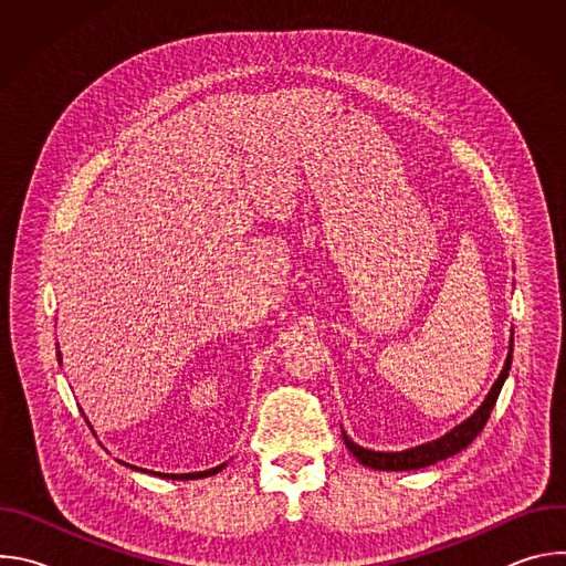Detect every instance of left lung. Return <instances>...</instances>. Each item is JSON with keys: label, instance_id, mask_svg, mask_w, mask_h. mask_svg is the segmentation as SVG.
Listing matches in <instances>:
<instances>
[{"label": "left lung", "instance_id": "left-lung-1", "mask_svg": "<svg viewBox=\"0 0 566 566\" xmlns=\"http://www.w3.org/2000/svg\"><path fill=\"white\" fill-rule=\"evenodd\" d=\"M511 363H513V334H511V345H509V356H506L504 369L500 371V378L491 387L489 396L483 398V402L474 410V415H470L463 423H459L457 428H452L443 437H439L434 441H428V443H421L417 448L400 450V452H380V450H369V448H363V446L354 443L347 437V432H343L345 446L349 448V452L363 465L374 468V470H394V472H398V470H419V468L434 465L437 461H443V459L461 452L463 448H468L476 439V434L483 430V426H486V421H489V417L495 408V402H497V396L504 387V380L509 378Z\"/></svg>", "mask_w": 566, "mask_h": 566}]
</instances>
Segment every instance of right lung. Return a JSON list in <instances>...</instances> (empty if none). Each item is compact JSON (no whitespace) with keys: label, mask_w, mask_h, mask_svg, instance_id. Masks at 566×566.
Here are the masks:
<instances>
[{"label":"right lung","mask_w":566,"mask_h":566,"mask_svg":"<svg viewBox=\"0 0 566 566\" xmlns=\"http://www.w3.org/2000/svg\"><path fill=\"white\" fill-rule=\"evenodd\" d=\"M57 363L62 365V354H60V349H57ZM123 463V461H120ZM123 465H129V463H123ZM228 465V461H223V463H219V465H214V468H208V470H201V472H186V474H170V472H154V470H145V468H136V465H129L132 470H140V472H149V474H156V476H160V479H203V476H210V474H217L219 470H223Z\"/></svg>","instance_id":"add662e5"}]
</instances>
